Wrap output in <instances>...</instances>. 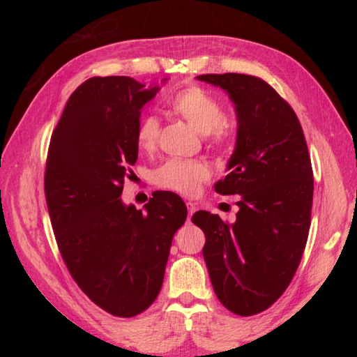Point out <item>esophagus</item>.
Wrapping results in <instances>:
<instances>
[{
	"label": "esophagus",
	"instance_id": "esophagus-1",
	"mask_svg": "<svg viewBox=\"0 0 357 357\" xmlns=\"http://www.w3.org/2000/svg\"><path fill=\"white\" fill-rule=\"evenodd\" d=\"M187 208H188V221H190V218L193 216V213H195L196 208H198V207H196V204H195V202L188 201V202H187Z\"/></svg>",
	"mask_w": 357,
	"mask_h": 357
}]
</instances>
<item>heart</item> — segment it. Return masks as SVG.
Instances as JSON below:
<instances>
[{
    "label": "heart",
    "instance_id": "obj_1",
    "mask_svg": "<svg viewBox=\"0 0 357 357\" xmlns=\"http://www.w3.org/2000/svg\"><path fill=\"white\" fill-rule=\"evenodd\" d=\"M174 115L185 119L202 135H207L211 149H222L229 141V130L224 124L225 112L215 96L199 86H188L173 93L167 102ZM161 126L153 115L144 116L136 127L135 141L144 153H151L158 147ZM211 176L210 167L202 161L169 159L156 172V184L174 193L193 196Z\"/></svg>",
    "mask_w": 357,
    "mask_h": 357
}]
</instances>
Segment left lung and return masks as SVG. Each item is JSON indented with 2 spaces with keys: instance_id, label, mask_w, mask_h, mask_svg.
I'll return each mask as SVG.
<instances>
[{
  "instance_id": "8db88e82",
  "label": "left lung",
  "mask_w": 357,
  "mask_h": 357,
  "mask_svg": "<svg viewBox=\"0 0 357 357\" xmlns=\"http://www.w3.org/2000/svg\"><path fill=\"white\" fill-rule=\"evenodd\" d=\"M224 89L238 115L231 170L215 184L219 195H239L236 222L196 211L206 234L202 248L221 304L238 316L271 307L290 285L304 255L312 222L313 169L291 105L268 82L242 73L199 75Z\"/></svg>"
}]
</instances>
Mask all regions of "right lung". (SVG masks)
<instances>
[{
  "mask_svg": "<svg viewBox=\"0 0 357 357\" xmlns=\"http://www.w3.org/2000/svg\"><path fill=\"white\" fill-rule=\"evenodd\" d=\"M158 90L128 77L84 81L66 104L45 161V202L66 267L93 304L118 317L153 304L187 219L172 192H155L146 211L119 198L138 159L141 109Z\"/></svg>",
  "mask_w": 357,
  "mask_h": 357,
  "instance_id": "1",
  "label": "right lung"
}]
</instances>
